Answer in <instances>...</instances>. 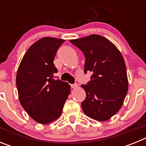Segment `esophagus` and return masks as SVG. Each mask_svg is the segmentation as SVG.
Masks as SVG:
<instances>
[{"label": "esophagus", "mask_w": 146, "mask_h": 146, "mask_svg": "<svg viewBox=\"0 0 146 146\" xmlns=\"http://www.w3.org/2000/svg\"><path fill=\"white\" fill-rule=\"evenodd\" d=\"M78 87V86H77V84H72L71 85V88H77Z\"/></svg>", "instance_id": "obj_1"}]
</instances>
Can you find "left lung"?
<instances>
[{"label":"left lung","instance_id":"obj_1","mask_svg":"<svg viewBox=\"0 0 146 146\" xmlns=\"http://www.w3.org/2000/svg\"><path fill=\"white\" fill-rule=\"evenodd\" d=\"M86 57L84 72L92 73L81 103L85 114L105 121L118 112L128 91L126 64L118 49L110 40L96 34L70 40Z\"/></svg>","mask_w":146,"mask_h":146}]
</instances>
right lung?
Here are the masks:
<instances>
[{"label":"right lung","mask_w":146,"mask_h":146,"mask_svg":"<svg viewBox=\"0 0 146 146\" xmlns=\"http://www.w3.org/2000/svg\"><path fill=\"white\" fill-rule=\"evenodd\" d=\"M65 40L44 37L27 50L18 68L16 84L22 107L34 121L47 124L58 119L70 94L66 82L55 79L53 64Z\"/></svg>","instance_id":"add662e5"}]
</instances>
